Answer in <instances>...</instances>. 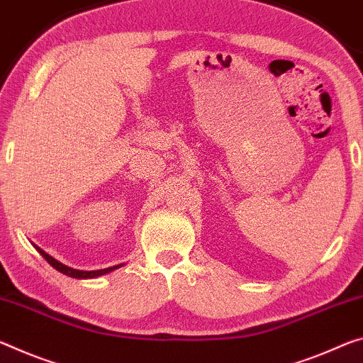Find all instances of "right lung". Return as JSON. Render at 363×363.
<instances>
[{"label":"right lung","mask_w":363,"mask_h":363,"mask_svg":"<svg viewBox=\"0 0 363 363\" xmlns=\"http://www.w3.org/2000/svg\"><path fill=\"white\" fill-rule=\"evenodd\" d=\"M35 249L42 254V257L47 260L51 267H53L55 269H57V272L66 274V276H71V278H76V279H91V278H99V276H103V274H108L114 272V269H118L121 267H124V263L121 264H114V267H109V268H103V269H94V272H84V269H76V268H71L67 267V264L57 262L56 258H53L51 255H48L47 252L40 249V247L35 245Z\"/></svg>","instance_id":"1"}]
</instances>
